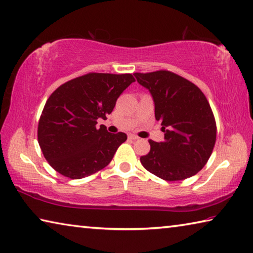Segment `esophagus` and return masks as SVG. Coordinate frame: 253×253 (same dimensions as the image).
I'll use <instances>...</instances> for the list:
<instances>
[{
    "label": "esophagus",
    "instance_id": "esophagus-1",
    "mask_svg": "<svg viewBox=\"0 0 253 253\" xmlns=\"http://www.w3.org/2000/svg\"><path fill=\"white\" fill-rule=\"evenodd\" d=\"M128 138L133 139V141H136V139H138V136H136L134 134H129V135H128Z\"/></svg>",
    "mask_w": 253,
    "mask_h": 253
}]
</instances>
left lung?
I'll list each match as a JSON object with an SVG mask.
<instances>
[{"label":"left lung","instance_id":"obj_1","mask_svg":"<svg viewBox=\"0 0 253 253\" xmlns=\"http://www.w3.org/2000/svg\"><path fill=\"white\" fill-rule=\"evenodd\" d=\"M150 90L155 119L161 120L164 141L150 139L151 150L141 163L167 181L190 178L203 169L216 142V122L207 98L199 87L173 72L160 70L134 73Z\"/></svg>","mask_w":253,"mask_h":253}]
</instances>
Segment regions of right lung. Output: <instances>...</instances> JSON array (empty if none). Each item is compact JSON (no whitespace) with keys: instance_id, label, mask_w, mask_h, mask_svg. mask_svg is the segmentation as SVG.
Here are the masks:
<instances>
[{"instance_id":"add662e5","label":"right lung","mask_w":253,"mask_h":253,"mask_svg":"<svg viewBox=\"0 0 253 253\" xmlns=\"http://www.w3.org/2000/svg\"><path fill=\"white\" fill-rule=\"evenodd\" d=\"M135 81L131 74L90 73L58 86L47 99L38 123V143L55 171L70 179L89 177L106 168L125 133L97 128L123 91Z\"/></svg>"}]
</instances>
